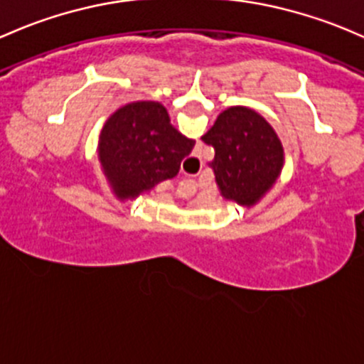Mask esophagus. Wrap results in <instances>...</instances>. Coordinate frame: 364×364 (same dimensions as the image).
<instances>
[{"label": "esophagus", "mask_w": 364, "mask_h": 364, "mask_svg": "<svg viewBox=\"0 0 364 364\" xmlns=\"http://www.w3.org/2000/svg\"><path fill=\"white\" fill-rule=\"evenodd\" d=\"M183 197H185V200L192 205L195 214L200 213L202 202H200V193L197 192V188H186L185 192H183Z\"/></svg>", "instance_id": "esophagus-1"}]
</instances>
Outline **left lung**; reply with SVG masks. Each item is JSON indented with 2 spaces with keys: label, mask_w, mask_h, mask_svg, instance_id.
<instances>
[{
  "label": "left lung",
  "mask_w": 364,
  "mask_h": 364,
  "mask_svg": "<svg viewBox=\"0 0 364 364\" xmlns=\"http://www.w3.org/2000/svg\"><path fill=\"white\" fill-rule=\"evenodd\" d=\"M214 144V174L220 195L230 204L252 208L270 190L279 176V166L255 150V144H269L277 151L279 141L258 113L242 106L225 109L205 134Z\"/></svg>",
  "instance_id": "8db88e82"
}]
</instances>
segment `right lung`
Instances as JSON below:
<instances>
[{
    "instance_id": "1",
    "label": "right lung",
    "mask_w": 364,
    "mask_h": 364,
    "mask_svg": "<svg viewBox=\"0 0 364 364\" xmlns=\"http://www.w3.org/2000/svg\"><path fill=\"white\" fill-rule=\"evenodd\" d=\"M108 131H112L114 137H129V139L143 141L144 137H156L151 132L172 136V127L169 125V114L167 109L160 105H127L109 118ZM137 144V143H136ZM185 146L178 150L162 153V159L148 166L141 156L129 159L122 171H118L114 178L118 197L122 200H134L139 195L151 192L160 181L171 179L178 174L179 162L185 153Z\"/></svg>"
}]
</instances>
